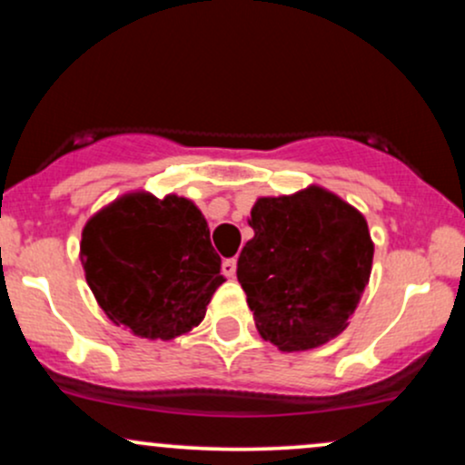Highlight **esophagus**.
Listing matches in <instances>:
<instances>
[{
	"label": "esophagus",
	"mask_w": 465,
	"mask_h": 465,
	"mask_svg": "<svg viewBox=\"0 0 465 465\" xmlns=\"http://www.w3.org/2000/svg\"><path fill=\"white\" fill-rule=\"evenodd\" d=\"M236 258H227L223 260V273L227 277H236Z\"/></svg>",
	"instance_id": "esophagus-1"
}]
</instances>
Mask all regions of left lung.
<instances>
[{
	"instance_id": "1",
	"label": "left lung",
	"mask_w": 465,
	"mask_h": 465,
	"mask_svg": "<svg viewBox=\"0 0 465 465\" xmlns=\"http://www.w3.org/2000/svg\"><path fill=\"white\" fill-rule=\"evenodd\" d=\"M238 258L255 328L282 351L312 350L348 328L371 273L365 216L332 192L264 196Z\"/></svg>"
}]
</instances>
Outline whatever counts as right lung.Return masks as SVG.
<instances>
[{"mask_svg":"<svg viewBox=\"0 0 465 465\" xmlns=\"http://www.w3.org/2000/svg\"><path fill=\"white\" fill-rule=\"evenodd\" d=\"M80 262L100 308L142 339L170 341L205 317L225 282L194 203L133 192L87 221Z\"/></svg>","mask_w":465,"mask_h":465,"instance_id":"obj_1","label":"right lung"}]
</instances>
